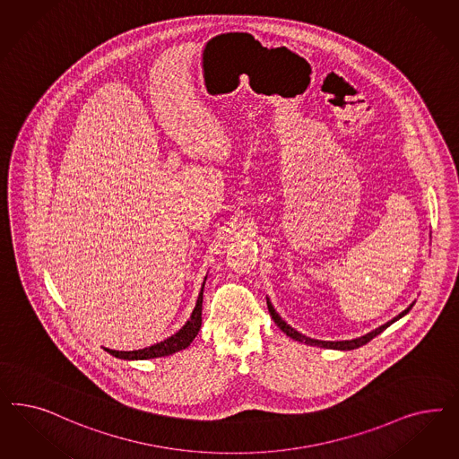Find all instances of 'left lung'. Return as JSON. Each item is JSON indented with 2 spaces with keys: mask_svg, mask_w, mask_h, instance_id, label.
Masks as SVG:
<instances>
[{
  "mask_svg": "<svg viewBox=\"0 0 459 459\" xmlns=\"http://www.w3.org/2000/svg\"><path fill=\"white\" fill-rule=\"evenodd\" d=\"M266 306H268V312H270V316H272V319H273V323L281 327V331L287 334V336H290L292 340L300 341V342H306V344H311V346H321V348H327V350H342V351H346V350H356V348H359V346H363V344H367L368 341L373 340L375 336H378L380 333H384L385 329L388 327L390 325H394L395 321H399L400 317H403L407 312L412 309V306L414 304H411L407 309L403 312H400L397 317H394L392 321H388V323H385L384 325H380V327H377L375 331H371L368 334H365V336H359V338H356V340L350 341H321V340H312V338H307V336H304V334H300L299 331H296L294 327H290V325H287L283 319H281V316L277 314V311L273 309V306H272V302L266 299Z\"/></svg>",
  "mask_w": 459,
  "mask_h": 459,
  "instance_id": "1",
  "label": "left lung"
}]
</instances>
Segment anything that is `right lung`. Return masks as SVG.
I'll return each instance as SVG.
<instances>
[{
    "instance_id": "1",
    "label": "right lung",
    "mask_w": 459,
    "mask_h": 459,
    "mask_svg": "<svg viewBox=\"0 0 459 459\" xmlns=\"http://www.w3.org/2000/svg\"><path fill=\"white\" fill-rule=\"evenodd\" d=\"M206 283V281H204ZM204 283L201 287V292L197 297L195 307H194L193 314L189 317V321L178 329L176 334H172L170 338L160 341L157 344H152L143 350H136V351H115V350H108L104 348L109 355L117 356L121 359H150V358H160V356H169L178 353L180 350H186L194 338L197 336L199 329H201V323H203V292H204Z\"/></svg>"
}]
</instances>
